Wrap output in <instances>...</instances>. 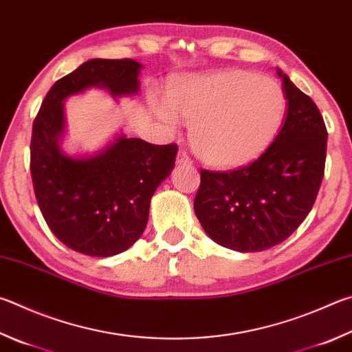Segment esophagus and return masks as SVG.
<instances>
[{
    "mask_svg": "<svg viewBox=\"0 0 352 352\" xmlns=\"http://www.w3.org/2000/svg\"><path fill=\"white\" fill-rule=\"evenodd\" d=\"M177 163H178V164H192V162H190V158L188 157V154H186V152H184V151L178 152Z\"/></svg>",
    "mask_w": 352,
    "mask_h": 352,
    "instance_id": "34e87169",
    "label": "esophagus"
}]
</instances>
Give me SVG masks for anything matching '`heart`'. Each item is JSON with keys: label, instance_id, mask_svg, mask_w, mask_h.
Returning <instances> with one entry per match:
<instances>
[{"label": "heart", "instance_id": "b5f03b06", "mask_svg": "<svg viewBox=\"0 0 352 352\" xmlns=\"http://www.w3.org/2000/svg\"><path fill=\"white\" fill-rule=\"evenodd\" d=\"M169 100L172 108L157 106L160 118L175 126V110L192 123L194 152L219 169L241 168L263 154L286 111L277 81L241 69L188 76L172 89Z\"/></svg>", "mask_w": 352, "mask_h": 352}]
</instances>
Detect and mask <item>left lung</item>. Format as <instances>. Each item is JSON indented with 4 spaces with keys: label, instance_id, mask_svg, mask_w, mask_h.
<instances>
[{
    "label": "left lung",
    "instance_id": "obj_1",
    "mask_svg": "<svg viewBox=\"0 0 352 352\" xmlns=\"http://www.w3.org/2000/svg\"><path fill=\"white\" fill-rule=\"evenodd\" d=\"M287 109L282 129L255 162L231 172L201 169L197 219L219 245L258 252L286 240L314 206L324 174L328 132L308 95L277 69Z\"/></svg>",
    "mask_w": 352,
    "mask_h": 352
}]
</instances>
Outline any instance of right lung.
<instances>
[{
  "mask_svg": "<svg viewBox=\"0 0 352 352\" xmlns=\"http://www.w3.org/2000/svg\"><path fill=\"white\" fill-rule=\"evenodd\" d=\"M131 58H94L50 87L32 127L30 174L41 214L55 237L91 257L129 249L148 225L151 198L175 166L177 144H151L121 133L98 152L61 151L65 100L91 87L113 98L138 94L140 69Z\"/></svg>",
  "mask_w": 352,
  "mask_h": 352,
  "instance_id": "obj_1",
  "label": "right lung"
}]
</instances>
